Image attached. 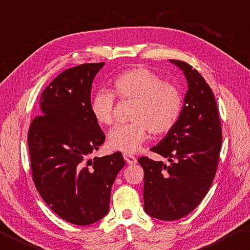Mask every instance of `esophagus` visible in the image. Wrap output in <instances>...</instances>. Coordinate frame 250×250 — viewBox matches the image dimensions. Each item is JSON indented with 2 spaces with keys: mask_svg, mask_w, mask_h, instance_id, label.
I'll return each mask as SVG.
<instances>
[{
  "mask_svg": "<svg viewBox=\"0 0 250 250\" xmlns=\"http://www.w3.org/2000/svg\"><path fill=\"white\" fill-rule=\"evenodd\" d=\"M124 158L129 165H135L136 164V158L134 157V156H132L130 154H124Z\"/></svg>",
  "mask_w": 250,
  "mask_h": 250,
  "instance_id": "1",
  "label": "esophagus"
}]
</instances>
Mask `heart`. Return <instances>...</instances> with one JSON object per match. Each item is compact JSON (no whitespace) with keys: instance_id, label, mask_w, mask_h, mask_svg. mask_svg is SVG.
I'll return each mask as SVG.
<instances>
[{"instance_id":"b5f03b06","label":"heart","mask_w":250,"mask_h":250,"mask_svg":"<svg viewBox=\"0 0 250 250\" xmlns=\"http://www.w3.org/2000/svg\"><path fill=\"white\" fill-rule=\"evenodd\" d=\"M112 91L99 90L91 100V112L100 125L114 121L116 97L134 102L128 124L112 128L107 138L111 149L129 154L138 150L149 132L165 134L177 125L183 109V96L175 85L165 82L144 67H134L116 76Z\"/></svg>"}]
</instances>
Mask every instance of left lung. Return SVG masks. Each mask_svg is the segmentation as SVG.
Listing matches in <instances>:
<instances>
[{
  "mask_svg": "<svg viewBox=\"0 0 250 250\" xmlns=\"http://www.w3.org/2000/svg\"><path fill=\"white\" fill-rule=\"evenodd\" d=\"M184 72L188 90L172 129L150 150L170 165L140 157L144 169V210L174 221L188 216L206 196L218 167L222 129L214 95L202 75L188 62L170 61Z\"/></svg>",
  "mask_w": 250,
  "mask_h": 250,
  "instance_id": "left-lung-1",
  "label": "left lung"
}]
</instances>
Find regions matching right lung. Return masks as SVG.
<instances>
[{
    "label": "right lung",
    "instance_id": "right-lung-1",
    "mask_svg": "<svg viewBox=\"0 0 250 250\" xmlns=\"http://www.w3.org/2000/svg\"><path fill=\"white\" fill-rule=\"evenodd\" d=\"M105 62L82 63L58 75L40 99L28 131L32 180L57 216L87 226L108 213L111 187L125 167L120 151L89 159L105 142L91 112L92 82Z\"/></svg>",
    "mask_w": 250,
    "mask_h": 250
}]
</instances>
